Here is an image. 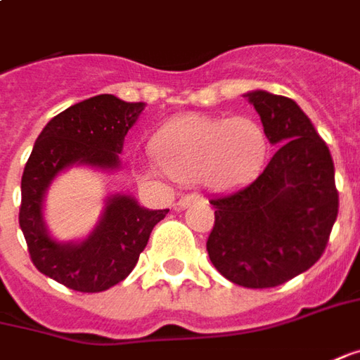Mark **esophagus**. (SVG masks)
Returning a JSON list of instances; mask_svg holds the SVG:
<instances>
[{"label": "esophagus", "instance_id": "1", "mask_svg": "<svg viewBox=\"0 0 360 360\" xmlns=\"http://www.w3.org/2000/svg\"><path fill=\"white\" fill-rule=\"evenodd\" d=\"M201 197L199 195H195V193H189V195H183L179 201L175 203V209H185V207H189L191 203H195V201H199Z\"/></svg>", "mask_w": 360, "mask_h": 360}]
</instances>
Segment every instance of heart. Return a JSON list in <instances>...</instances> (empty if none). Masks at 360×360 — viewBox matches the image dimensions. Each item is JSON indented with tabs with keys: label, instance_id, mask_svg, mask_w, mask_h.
<instances>
[{
	"label": "heart",
	"instance_id": "b5f03b06",
	"mask_svg": "<svg viewBox=\"0 0 360 360\" xmlns=\"http://www.w3.org/2000/svg\"><path fill=\"white\" fill-rule=\"evenodd\" d=\"M269 137L251 117L183 115L157 131L145 171L181 183L203 179L213 189L245 185L261 171Z\"/></svg>",
	"mask_w": 360,
	"mask_h": 360
}]
</instances>
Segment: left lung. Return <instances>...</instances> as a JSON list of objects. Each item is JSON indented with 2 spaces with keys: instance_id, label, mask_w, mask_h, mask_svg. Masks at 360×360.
<instances>
[{
  "instance_id": "1",
  "label": "left lung",
  "mask_w": 360,
  "mask_h": 360,
  "mask_svg": "<svg viewBox=\"0 0 360 360\" xmlns=\"http://www.w3.org/2000/svg\"><path fill=\"white\" fill-rule=\"evenodd\" d=\"M269 141L281 145L247 187L213 197L207 253L219 273L247 289L279 287L325 253L339 213L328 147L289 97L247 94Z\"/></svg>"
}]
</instances>
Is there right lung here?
<instances>
[{
    "mask_svg": "<svg viewBox=\"0 0 360 360\" xmlns=\"http://www.w3.org/2000/svg\"><path fill=\"white\" fill-rule=\"evenodd\" d=\"M141 111L143 103H127L107 94L75 103L45 125L25 163L19 227L27 251L39 273L73 291L101 292L125 279L169 209L151 211L127 195H115L85 241L61 245L45 231V189L61 169L73 163L117 167L123 139Z\"/></svg>",
    "mask_w": 360,
    "mask_h": 360,
    "instance_id": "1",
    "label": "right lung"
}]
</instances>
